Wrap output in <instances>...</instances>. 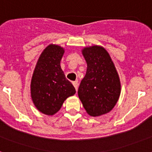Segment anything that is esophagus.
<instances>
[{"instance_id":"34e87169","label":"esophagus","mask_w":152,"mask_h":152,"mask_svg":"<svg viewBox=\"0 0 152 152\" xmlns=\"http://www.w3.org/2000/svg\"><path fill=\"white\" fill-rule=\"evenodd\" d=\"M72 84H73L74 87H75L76 92H77V90H78V83H77V82H72Z\"/></svg>"}]
</instances>
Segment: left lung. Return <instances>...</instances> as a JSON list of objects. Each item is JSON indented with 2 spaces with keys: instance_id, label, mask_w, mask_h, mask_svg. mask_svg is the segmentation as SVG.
Masks as SVG:
<instances>
[{
  "instance_id": "8db88e82",
  "label": "left lung",
  "mask_w": 152,
  "mask_h": 152,
  "mask_svg": "<svg viewBox=\"0 0 152 152\" xmlns=\"http://www.w3.org/2000/svg\"><path fill=\"white\" fill-rule=\"evenodd\" d=\"M83 55L87 69L79 86L78 96L90 116L103 115L110 111L119 99V76L110 55L103 47L85 48Z\"/></svg>"
}]
</instances>
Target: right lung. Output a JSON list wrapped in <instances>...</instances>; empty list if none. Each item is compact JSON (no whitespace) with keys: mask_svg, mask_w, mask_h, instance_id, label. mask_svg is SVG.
<instances>
[{"mask_svg":"<svg viewBox=\"0 0 152 152\" xmlns=\"http://www.w3.org/2000/svg\"><path fill=\"white\" fill-rule=\"evenodd\" d=\"M64 54L62 47L50 45L41 54L31 83V95L35 106L42 113L53 115L63 102L76 94L72 84L65 76L60 61Z\"/></svg>","mask_w":152,"mask_h":152,"instance_id":"1","label":"right lung"}]
</instances>
